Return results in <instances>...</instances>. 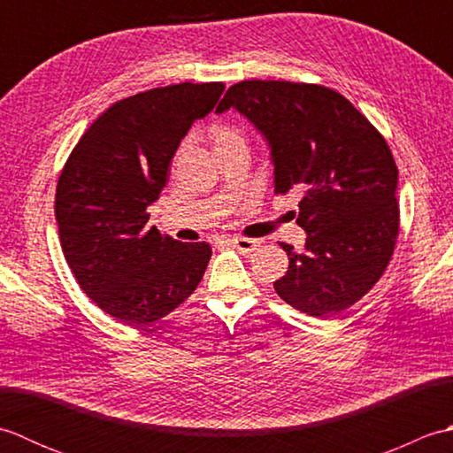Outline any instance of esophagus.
<instances>
[{
	"label": "esophagus",
	"mask_w": 453,
	"mask_h": 453,
	"mask_svg": "<svg viewBox=\"0 0 453 453\" xmlns=\"http://www.w3.org/2000/svg\"><path fill=\"white\" fill-rule=\"evenodd\" d=\"M229 243H232L237 251L242 253H253L255 249L261 245V239H251V237H232L229 239Z\"/></svg>",
	"instance_id": "34e87169"
}]
</instances>
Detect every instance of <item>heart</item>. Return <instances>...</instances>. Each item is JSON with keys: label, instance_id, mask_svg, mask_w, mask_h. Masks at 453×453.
<instances>
[{"label": "heart", "instance_id": "b5f03b06", "mask_svg": "<svg viewBox=\"0 0 453 453\" xmlns=\"http://www.w3.org/2000/svg\"><path fill=\"white\" fill-rule=\"evenodd\" d=\"M210 138L218 153H227L234 150H247V136L239 130L235 124L229 122H218L210 128Z\"/></svg>", "mask_w": 453, "mask_h": 453}]
</instances>
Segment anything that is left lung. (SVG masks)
I'll list each match as a JSON object with an SVG mask.
<instances>
[{
    "mask_svg": "<svg viewBox=\"0 0 453 453\" xmlns=\"http://www.w3.org/2000/svg\"><path fill=\"white\" fill-rule=\"evenodd\" d=\"M235 109L271 148L274 190L300 188L303 251L274 282L294 310L331 317L368 294L399 235L397 165L388 142L354 104L323 85L239 81L216 112Z\"/></svg>",
    "mask_w": 453,
    "mask_h": 453,
    "instance_id": "obj_1",
    "label": "left lung"
}]
</instances>
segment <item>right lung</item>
Masks as SVG:
<instances>
[{"label": "right lung", "mask_w": 453, "mask_h": 453, "mask_svg": "<svg viewBox=\"0 0 453 453\" xmlns=\"http://www.w3.org/2000/svg\"><path fill=\"white\" fill-rule=\"evenodd\" d=\"M226 85L179 83L114 103L83 134L56 187L58 235L81 290L104 313L146 326L179 307L204 276L211 249L148 226L150 206L192 124Z\"/></svg>", "instance_id": "obj_1"}]
</instances>
